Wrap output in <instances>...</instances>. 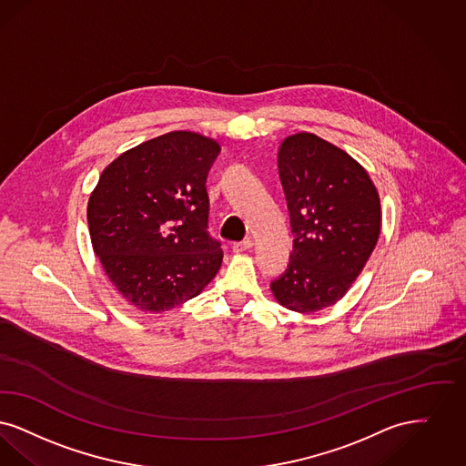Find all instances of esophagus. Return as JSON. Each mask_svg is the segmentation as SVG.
<instances>
[{
	"mask_svg": "<svg viewBox=\"0 0 466 466\" xmlns=\"http://www.w3.org/2000/svg\"><path fill=\"white\" fill-rule=\"evenodd\" d=\"M248 248H252V240H250V238H247V240H242V242L233 243V252H237V254H242V252H247Z\"/></svg>",
	"mask_w": 466,
	"mask_h": 466,
	"instance_id": "esophagus-1",
	"label": "esophagus"
}]
</instances>
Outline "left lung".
Segmentation results:
<instances>
[{
  "label": "left lung",
  "mask_w": 466,
  "mask_h": 466,
  "mask_svg": "<svg viewBox=\"0 0 466 466\" xmlns=\"http://www.w3.org/2000/svg\"><path fill=\"white\" fill-rule=\"evenodd\" d=\"M279 172L294 245L271 292L287 309L313 313L338 303L362 273L381 231L380 193L360 163L309 132L285 137Z\"/></svg>",
  "instance_id": "obj_1"
}]
</instances>
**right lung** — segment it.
Instances as JSON below:
<instances>
[{"instance_id":"1","label":"right lung","mask_w":466,"mask_h":466,"mask_svg":"<svg viewBox=\"0 0 466 466\" xmlns=\"http://www.w3.org/2000/svg\"><path fill=\"white\" fill-rule=\"evenodd\" d=\"M221 146L176 130L142 142L102 170L86 219L109 282L144 313L197 298L223 263L207 233V176Z\"/></svg>"}]
</instances>
